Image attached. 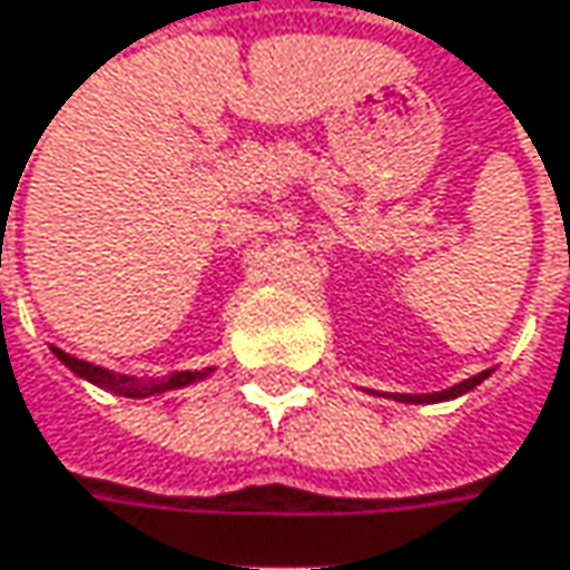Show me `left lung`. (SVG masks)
<instances>
[{
    "label": "left lung",
    "instance_id": "left-lung-1",
    "mask_svg": "<svg viewBox=\"0 0 570 570\" xmlns=\"http://www.w3.org/2000/svg\"><path fill=\"white\" fill-rule=\"evenodd\" d=\"M483 379H490V368L487 372H480V375H473V379H466V382H460V385H453V389L446 391H434V394H394V401H404V404H434V401H450V397H460V394H466V391H473Z\"/></svg>",
    "mask_w": 570,
    "mask_h": 570
}]
</instances>
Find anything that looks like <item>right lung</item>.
<instances>
[{
    "label": "right lung",
    "mask_w": 570,
    "mask_h": 570,
    "mask_svg": "<svg viewBox=\"0 0 570 570\" xmlns=\"http://www.w3.org/2000/svg\"><path fill=\"white\" fill-rule=\"evenodd\" d=\"M75 375L100 385V389L114 391V394H124V397H153V394H163V391L185 389V385H195L202 379H208L215 368H205V372H173L166 379H132V375H117V372H107L100 365H90V362H80L75 355L61 352V348H51Z\"/></svg>",
    "instance_id": "right-lung-1"
}]
</instances>
